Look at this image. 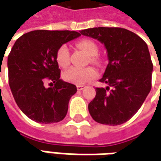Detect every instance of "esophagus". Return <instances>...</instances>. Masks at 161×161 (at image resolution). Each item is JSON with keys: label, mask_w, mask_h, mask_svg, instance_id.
<instances>
[{"label": "esophagus", "mask_w": 161, "mask_h": 161, "mask_svg": "<svg viewBox=\"0 0 161 161\" xmlns=\"http://www.w3.org/2000/svg\"><path fill=\"white\" fill-rule=\"evenodd\" d=\"M84 88H85V86H84V85H77V91H82V90H84Z\"/></svg>", "instance_id": "esophagus-1"}]
</instances>
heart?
<instances>
[{"label":"heart","instance_id":"heart-1","mask_svg":"<svg viewBox=\"0 0 161 161\" xmlns=\"http://www.w3.org/2000/svg\"><path fill=\"white\" fill-rule=\"evenodd\" d=\"M77 46L83 52L87 54L88 56L91 57V60L95 61L97 58L95 55H97L98 52L97 46L94 41L91 40H81L77 42ZM56 61L58 64L62 68H65L70 64V52L66 45L60 46L56 52ZM97 77V72L92 67L86 68H77L72 67L66 70L63 73V78L64 80L70 84H84L93 80Z\"/></svg>","mask_w":161,"mask_h":161}]
</instances>
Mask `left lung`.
I'll list each match as a JSON object with an SVG mask.
<instances>
[{
    "instance_id": "obj_1",
    "label": "left lung",
    "mask_w": 161,
    "mask_h": 161,
    "mask_svg": "<svg viewBox=\"0 0 161 161\" xmlns=\"http://www.w3.org/2000/svg\"><path fill=\"white\" fill-rule=\"evenodd\" d=\"M81 34L97 40L108 53V64L89 112L101 124L121 125L142 107L152 88L153 63L144 40L120 27H93Z\"/></svg>"
}]
</instances>
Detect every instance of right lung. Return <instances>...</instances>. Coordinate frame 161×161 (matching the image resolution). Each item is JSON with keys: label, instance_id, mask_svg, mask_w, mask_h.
<instances>
[{"label": "right lung", "instance_id": "1", "mask_svg": "<svg viewBox=\"0 0 161 161\" xmlns=\"http://www.w3.org/2000/svg\"><path fill=\"white\" fill-rule=\"evenodd\" d=\"M80 35L67 30H35L14 43L8 58L9 86L18 107L31 120L47 124L65 117L77 87L60 79L55 55L60 46Z\"/></svg>", "mask_w": 161, "mask_h": 161}]
</instances>
